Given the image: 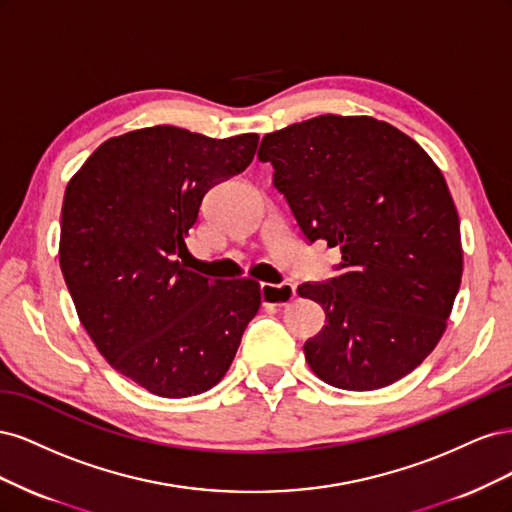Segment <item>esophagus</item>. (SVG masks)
<instances>
[{"mask_svg": "<svg viewBox=\"0 0 512 512\" xmlns=\"http://www.w3.org/2000/svg\"><path fill=\"white\" fill-rule=\"evenodd\" d=\"M294 297H297V286L294 284H260V299L265 305H288Z\"/></svg>", "mask_w": 512, "mask_h": 512, "instance_id": "obj_1", "label": "esophagus"}]
</instances>
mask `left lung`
I'll return each mask as SVG.
<instances>
[{
    "label": "left lung",
    "instance_id": "1",
    "mask_svg": "<svg viewBox=\"0 0 512 512\" xmlns=\"http://www.w3.org/2000/svg\"><path fill=\"white\" fill-rule=\"evenodd\" d=\"M260 162L307 243L339 247L337 275L305 282L327 324L303 350L346 391L404 378L436 348L461 284L457 209L423 147L374 117L320 115L267 134Z\"/></svg>",
    "mask_w": 512,
    "mask_h": 512
}]
</instances>
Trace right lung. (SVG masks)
Listing matches in <instances>:
<instances>
[{
  "mask_svg": "<svg viewBox=\"0 0 512 512\" xmlns=\"http://www.w3.org/2000/svg\"><path fill=\"white\" fill-rule=\"evenodd\" d=\"M256 147L258 134L153 126L108 138L68 183L59 265L76 312L104 359L153 395L218 384L258 312V282H211L179 260L205 194Z\"/></svg>",
  "mask_w": 512,
  "mask_h": 512,
  "instance_id": "obj_1",
  "label": "right lung"
}]
</instances>
